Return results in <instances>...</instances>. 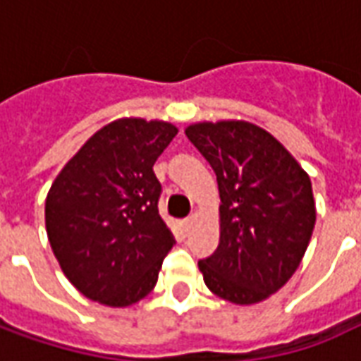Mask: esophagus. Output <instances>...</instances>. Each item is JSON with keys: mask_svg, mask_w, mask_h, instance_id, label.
Masks as SVG:
<instances>
[{"mask_svg": "<svg viewBox=\"0 0 361 361\" xmlns=\"http://www.w3.org/2000/svg\"><path fill=\"white\" fill-rule=\"evenodd\" d=\"M193 222H195V216L191 214V216H188V219L181 220V228H183V230H189V228H191V224H193Z\"/></svg>", "mask_w": 361, "mask_h": 361, "instance_id": "esophagus-1", "label": "esophagus"}]
</instances>
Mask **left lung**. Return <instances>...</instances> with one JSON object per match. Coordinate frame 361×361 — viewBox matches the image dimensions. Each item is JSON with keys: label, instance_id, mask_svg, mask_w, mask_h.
<instances>
[{"label": "left lung", "instance_id": "obj_1", "mask_svg": "<svg viewBox=\"0 0 361 361\" xmlns=\"http://www.w3.org/2000/svg\"><path fill=\"white\" fill-rule=\"evenodd\" d=\"M188 139L216 173L220 242L199 261L204 284L232 303H257L286 284L315 226L311 180L265 129L195 123Z\"/></svg>", "mask_w": 361, "mask_h": 361}]
</instances>
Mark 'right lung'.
I'll list each match as a JSON object with an SVG mask.
<instances>
[{"label": "right lung", "mask_w": 361, "mask_h": 361, "mask_svg": "<svg viewBox=\"0 0 361 361\" xmlns=\"http://www.w3.org/2000/svg\"><path fill=\"white\" fill-rule=\"evenodd\" d=\"M172 123L118 119L82 145L51 183L46 230L69 282L89 300L126 307L149 294L176 245L158 212L157 158Z\"/></svg>", "instance_id": "obj_1"}]
</instances>
